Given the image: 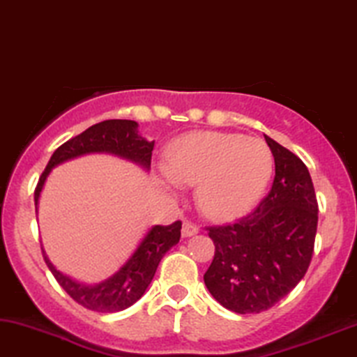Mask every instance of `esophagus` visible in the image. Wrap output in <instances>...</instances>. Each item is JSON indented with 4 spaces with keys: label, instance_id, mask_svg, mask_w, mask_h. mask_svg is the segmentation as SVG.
Segmentation results:
<instances>
[{
    "label": "esophagus",
    "instance_id": "1",
    "mask_svg": "<svg viewBox=\"0 0 357 357\" xmlns=\"http://www.w3.org/2000/svg\"><path fill=\"white\" fill-rule=\"evenodd\" d=\"M199 231V228H197V225H194L192 222H189V220H184V223H183V230H181V234H183V236L184 238H188V236H194Z\"/></svg>",
    "mask_w": 357,
    "mask_h": 357
}]
</instances>
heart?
Segmentation results:
<instances>
[{
  "mask_svg": "<svg viewBox=\"0 0 357 357\" xmlns=\"http://www.w3.org/2000/svg\"><path fill=\"white\" fill-rule=\"evenodd\" d=\"M274 158L266 142L223 132H194L171 145L165 178L197 186V206L213 220L245 215L268 186Z\"/></svg>",
  "mask_w": 357,
  "mask_h": 357,
  "instance_id": "1",
  "label": "heart"
}]
</instances>
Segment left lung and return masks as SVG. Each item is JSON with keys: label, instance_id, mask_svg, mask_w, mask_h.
Returning a JSON list of instances; mask_svg holds the SVG:
<instances>
[{"label": "left lung", "instance_id": "8db88e82", "mask_svg": "<svg viewBox=\"0 0 357 357\" xmlns=\"http://www.w3.org/2000/svg\"><path fill=\"white\" fill-rule=\"evenodd\" d=\"M264 139L275 165L268 196L235 223L207 228L215 255L204 282L220 305L241 315L268 310L301 282L317 235L318 202L307 166Z\"/></svg>", "mask_w": 357, "mask_h": 357}]
</instances>
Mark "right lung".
I'll list each match as a JSON object with an SVG mask.
<instances>
[{"instance_id": "right-lung-1", "label": "right lung", "mask_w": 357, "mask_h": 357, "mask_svg": "<svg viewBox=\"0 0 357 357\" xmlns=\"http://www.w3.org/2000/svg\"><path fill=\"white\" fill-rule=\"evenodd\" d=\"M137 127H139V123L135 121L111 119V121L94 123L83 134L76 135L65 142L63 145H60L50 156L49 163H47L44 173L37 183L34 191L36 211L47 176H49L52 168L63 163V161L88 153H111L134 161V163L144 166L145 169H150L151 151H153L155 142L142 139ZM179 238H181V222L179 220L171 223V225L151 227L145 238L142 240L139 248L126 261V264L106 281L94 284V286L75 281V279L56 271L55 266L45 256L44 250H42V256H44L56 282L75 302H78L88 310L112 313L126 310L144 296L146 287L150 286L151 279H153L161 258L166 251L178 243Z\"/></svg>"}]
</instances>
